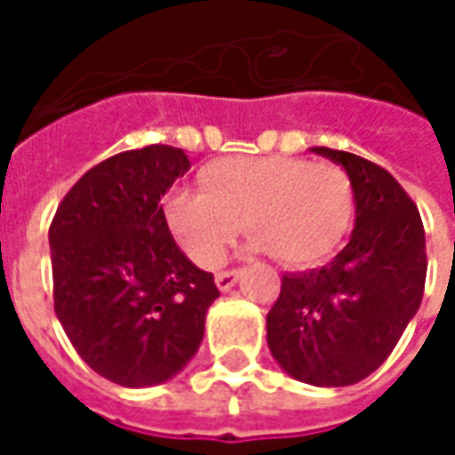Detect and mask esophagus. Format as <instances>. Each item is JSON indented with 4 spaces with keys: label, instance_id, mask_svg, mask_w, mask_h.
I'll list each match as a JSON object with an SVG mask.
<instances>
[{
    "label": "esophagus",
    "instance_id": "1",
    "mask_svg": "<svg viewBox=\"0 0 455 455\" xmlns=\"http://www.w3.org/2000/svg\"><path fill=\"white\" fill-rule=\"evenodd\" d=\"M238 277H241V270H238V267H231V270H221V273L217 275V287H219V290H224V292H227V290H231V287L236 285Z\"/></svg>",
    "mask_w": 455,
    "mask_h": 455
}]
</instances>
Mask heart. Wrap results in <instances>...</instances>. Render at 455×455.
I'll return each mask as SVG.
<instances>
[{"label": "heart", "instance_id": "heart-1", "mask_svg": "<svg viewBox=\"0 0 455 455\" xmlns=\"http://www.w3.org/2000/svg\"><path fill=\"white\" fill-rule=\"evenodd\" d=\"M202 188L178 185L163 197V219L197 266H217L241 227L256 251L290 267L336 253L355 219L348 170L307 158H221L199 172Z\"/></svg>", "mask_w": 455, "mask_h": 455}]
</instances>
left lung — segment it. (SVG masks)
Masks as SVG:
<instances>
[{
	"label": "left lung",
	"instance_id": "8db88e82",
	"mask_svg": "<svg viewBox=\"0 0 455 455\" xmlns=\"http://www.w3.org/2000/svg\"><path fill=\"white\" fill-rule=\"evenodd\" d=\"M355 185V228L319 270L283 275L267 312V346L283 371L319 387H343L378 371L417 315L427 280L419 209L371 160L319 146Z\"/></svg>",
	"mask_w": 455,
	"mask_h": 455
}]
</instances>
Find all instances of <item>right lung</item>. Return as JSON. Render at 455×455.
I'll list each match as a JSON object with an SVG mask.
<instances>
[{
    "instance_id": "right-lung-1",
    "label": "right lung",
    "mask_w": 455,
    "mask_h": 455,
    "mask_svg": "<svg viewBox=\"0 0 455 455\" xmlns=\"http://www.w3.org/2000/svg\"><path fill=\"white\" fill-rule=\"evenodd\" d=\"M188 170L185 150L163 143L116 153L75 182L51 221L55 315L80 358L124 387L178 375L219 297L163 219L160 197Z\"/></svg>"
}]
</instances>
